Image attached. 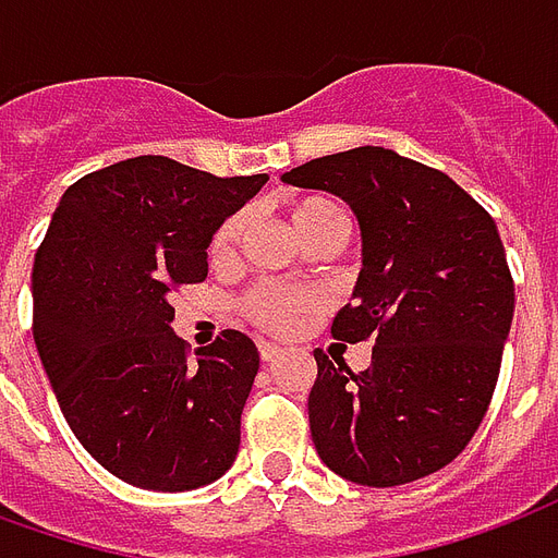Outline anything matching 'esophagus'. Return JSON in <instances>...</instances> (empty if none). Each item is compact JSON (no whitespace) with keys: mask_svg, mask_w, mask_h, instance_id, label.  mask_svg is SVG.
Returning <instances> with one entry per match:
<instances>
[{"mask_svg":"<svg viewBox=\"0 0 558 558\" xmlns=\"http://www.w3.org/2000/svg\"><path fill=\"white\" fill-rule=\"evenodd\" d=\"M258 356H262V363H276L282 356V351L276 344H270V341H258Z\"/></svg>","mask_w":558,"mask_h":558,"instance_id":"esophagus-1","label":"esophagus"}]
</instances>
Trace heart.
<instances>
[{
  "label": "heart",
  "mask_w": 558,
  "mask_h": 558,
  "mask_svg": "<svg viewBox=\"0 0 558 558\" xmlns=\"http://www.w3.org/2000/svg\"><path fill=\"white\" fill-rule=\"evenodd\" d=\"M284 219L294 231L296 238L306 246L332 240L339 246L344 234H348V217L332 198L324 195H300L284 205ZM240 231H243V219L231 217L217 229L210 240V262L226 264L234 258L238 250ZM318 306V296L308 291H284L276 284H255L250 294L240 300V312L250 320L252 327L264 329V332H288L306 312Z\"/></svg>",
  "instance_id": "obj_1"
}]
</instances>
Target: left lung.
Returning a JSON list of instances; mask_svg holds the SVG:
<instances>
[{"label": "left lung", "instance_id": "obj_1", "mask_svg": "<svg viewBox=\"0 0 558 558\" xmlns=\"http://www.w3.org/2000/svg\"><path fill=\"white\" fill-rule=\"evenodd\" d=\"M282 181L339 195L363 238L332 336L372 341V365L353 374L315 351L318 458L365 487L437 473L482 425L514 318L496 222L449 174L374 145L308 160Z\"/></svg>", "mask_w": 558, "mask_h": 558}]
</instances>
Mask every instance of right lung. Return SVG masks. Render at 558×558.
<instances>
[{
	"label": "right lung",
	"instance_id": "1",
	"mask_svg": "<svg viewBox=\"0 0 558 558\" xmlns=\"http://www.w3.org/2000/svg\"><path fill=\"white\" fill-rule=\"evenodd\" d=\"M267 174L217 178L133 157L68 186L32 270V332L68 425L104 470L193 490L229 470L258 348L226 329L186 351L172 291L205 282L217 229Z\"/></svg>",
	"mask_w": 558,
	"mask_h": 558
}]
</instances>
